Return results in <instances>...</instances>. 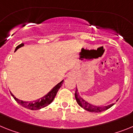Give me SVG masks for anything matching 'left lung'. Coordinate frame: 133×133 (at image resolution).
<instances>
[{
	"label": "left lung",
	"mask_w": 133,
	"mask_h": 133,
	"mask_svg": "<svg viewBox=\"0 0 133 133\" xmlns=\"http://www.w3.org/2000/svg\"><path fill=\"white\" fill-rule=\"evenodd\" d=\"M75 98H76L77 103L82 108H83L87 111L92 112H100L102 111H104V110L108 109V108H110L115 104V103H113L111 104L108 105V106H104V107H99V106H95V105L92 104L88 101L84 100L82 97L80 96L77 88H76V92H75Z\"/></svg>",
	"instance_id": "8db88e82"
}]
</instances>
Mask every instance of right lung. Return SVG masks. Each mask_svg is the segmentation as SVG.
Masks as SVG:
<instances>
[{
	"label": "right lung",
	"instance_id": "1",
	"mask_svg": "<svg viewBox=\"0 0 133 133\" xmlns=\"http://www.w3.org/2000/svg\"><path fill=\"white\" fill-rule=\"evenodd\" d=\"M23 46L24 43H21V44L18 45L16 47L15 51H16L18 49H19L20 47H23ZM63 82V79L62 81H61L59 83H58L56 86H54V87L47 94H46V95L41 97V98L33 100V101H24V100H19V99L17 98L11 92V95H12V97L15 98V100L19 104H21V106L25 107V108H28V109L32 110H37L41 109V108L47 107V106H48V105L50 104L52 102L53 100L55 98V96L57 94V92H58L59 89L60 88H61V86H62Z\"/></svg>",
	"mask_w": 133,
	"mask_h": 133
}]
</instances>
